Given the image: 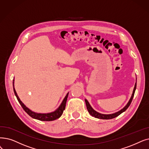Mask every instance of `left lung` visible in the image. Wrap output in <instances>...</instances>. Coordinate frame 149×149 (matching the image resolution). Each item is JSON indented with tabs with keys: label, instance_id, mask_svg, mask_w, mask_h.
<instances>
[{
	"label": "left lung",
	"instance_id": "left-lung-1",
	"mask_svg": "<svg viewBox=\"0 0 149 149\" xmlns=\"http://www.w3.org/2000/svg\"><path fill=\"white\" fill-rule=\"evenodd\" d=\"M136 88V82L135 85H134V89H133V93H132L131 98L130 99V100H129L128 102L127 103V104L124 108H123L122 109H120V111L116 112V113H113V114H101L100 113L97 112L96 111H95L94 109L91 107V106L90 105L88 101L86 99H85V103H86V105L87 109H88L89 113L92 116H93V117H94L95 118L101 119H113V118H114L116 117H117V116L120 115L121 113H122L123 112H124L126 110V109L128 108V107L130 106V103H131V102H132V101L133 100V97H134V94Z\"/></svg>",
	"mask_w": 149,
	"mask_h": 149
}]
</instances>
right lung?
I'll use <instances>...</instances> for the list:
<instances>
[{
  "instance_id": "add662e5",
  "label": "right lung",
  "mask_w": 149,
  "mask_h": 149,
  "mask_svg": "<svg viewBox=\"0 0 149 149\" xmlns=\"http://www.w3.org/2000/svg\"><path fill=\"white\" fill-rule=\"evenodd\" d=\"M14 81H15V80H13V90H14V93L15 94L16 98H17L19 103H20V105L24 109V110L30 116V117H31L33 119H35L41 120V121H52V120H54L56 119H58L59 118L61 117V116L62 115V114L63 113V111L65 109L66 103V101L68 99L69 93L65 96V97H64V99H63L60 107L58 108L55 111H54L53 112H51V113H36V112H34L33 111L30 110L29 108H27L24 104V103L22 102V101L20 100V99H19V97L16 93V90L15 89Z\"/></svg>"
}]
</instances>
